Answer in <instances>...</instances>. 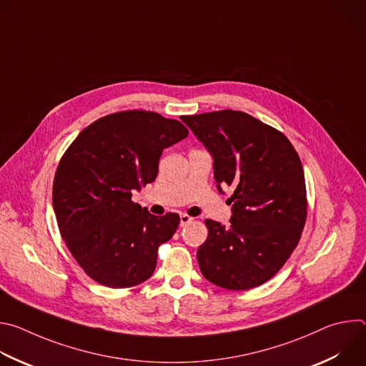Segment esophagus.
<instances>
[{"mask_svg": "<svg viewBox=\"0 0 366 366\" xmlns=\"http://www.w3.org/2000/svg\"><path fill=\"white\" fill-rule=\"evenodd\" d=\"M192 220H194V219H192V217H189L188 214H181V216H179V226H181V227H184L185 224L191 223Z\"/></svg>", "mask_w": 366, "mask_h": 366, "instance_id": "esophagus-1", "label": "esophagus"}]
</instances>
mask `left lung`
I'll return each mask as SVG.
<instances>
[{"instance_id": "left-lung-1", "label": "left lung", "mask_w": 366, "mask_h": 366, "mask_svg": "<svg viewBox=\"0 0 366 366\" xmlns=\"http://www.w3.org/2000/svg\"><path fill=\"white\" fill-rule=\"evenodd\" d=\"M181 120L213 156L217 189L233 187L227 226L205 220L197 259L205 280L226 290H250L271 280L298 244L307 217L300 156L274 127L234 110Z\"/></svg>"}]
</instances>
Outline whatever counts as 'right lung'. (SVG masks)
<instances>
[{
	"mask_svg": "<svg viewBox=\"0 0 366 366\" xmlns=\"http://www.w3.org/2000/svg\"><path fill=\"white\" fill-rule=\"evenodd\" d=\"M188 136L187 127L150 112L102 117L68 147L54 181V210L68 249L98 284L129 288L152 277L158 249L179 216H153L132 201L156 179L162 150Z\"/></svg>",
	"mask_w": 366,
	"mask_h": 366,
	"instance_id": "add662e5",
	"label": "right lung"
}]
</instances>
